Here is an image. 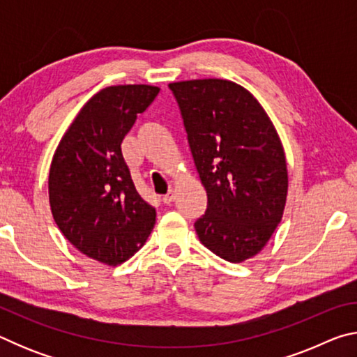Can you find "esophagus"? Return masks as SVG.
<instances>
[{"mask_svg":"<svg viewBox=\"0 0 357 357\" xmlns=\"http://www.w3.org/2000/svg\"><path fill=\"white\" fill-rule=\"evenodd\" d=\"M173 200H174V190H170L167 193V195H164V203L165 204L173 203Z\"/></svg>","mask_w":357,"mask_h":357,"instance_id":"obj_1","label":"esophagus"}]
</instances>
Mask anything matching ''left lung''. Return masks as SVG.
Instances as JSON below:
<instances>
[{
	"mask_svg": "<svg viewBox=\"0 0 357 357\" xmlns=\"http://www.w3.org/2000/svg\"><path fill=\"white\" fill-rule=\"evenodd\" d=\"M189 146L208 195L200 243L229 263L264 249L283 217L288 168L273 121L249 89L223 78L173 82Z\"/></svg>",
	"mask_w": 357,
	"mask_h": 357,
	"instance_id": "1",
	"label": "left lung"
}]
</instances>
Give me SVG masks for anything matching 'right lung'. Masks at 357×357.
I'll list each match as a JSON object with an SVG mask.
<instances>
[{
	"label": "right lung",
	"mask_w": 357,
	"mask_h": 357,
	"mask_svg": "<svg viewBox=\"0 0 357 357\" xmlns=\"http://www.w3.org/2000/svg\"><path fill=\"white\" fill-rule=\"evenodd\" d=\"M159 91L153 84L100 89L84 102L53 154V219L78 252L102 264L129 259L155 225V209L138 195L121 143Z\"/></svg>",
	"instance_id": "obj_1"
}]
</instances>
